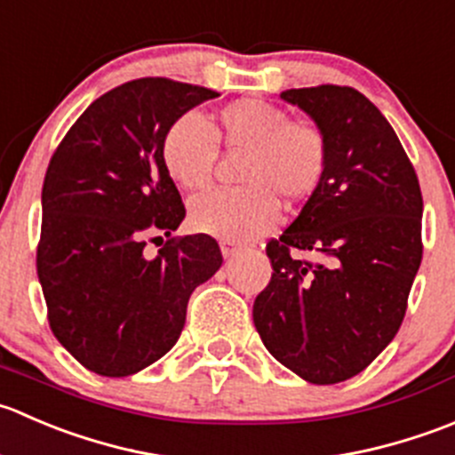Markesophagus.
<instances>
[{
  "instance_id": "1",
  "label": "esophagus",
  "mask_w": 455,
  "mask_h": 455,
  "mask_svg": "<svg viewBox=\"0 0 455 455\" xmlns=\"http://www.w3.org/2000/svg\"><path fill=\"white\" fill-rule=\"evenodd\" d=\"M238 250H241V245H236L234 241H221V251L226 259H234L238 254Z\"/></svg>"
}]
</instances>
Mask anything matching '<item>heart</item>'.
Listing matches in <instances>:
<instances>
[{
    "instance_id": "b5f03b06",
    "label": "heart",
    "mask_w": 455,
    "mask_h": 455,
    "mask_svg": "<svg viewBox=\"0 0 455 455\" xmlns=\"http://www.w3.org/2000/svg\"><path fill=\"white\" fill-rule=\"evenodd\" d=\"M243 155L236 190L199 196L190 221L199 232L223 241H251L272 229L287 204L309 199L327 170V139L314 124L290 121L281 108L260 99H238L223 108L210 128L196 112L170 124L161 143L164 165L174 183L201 192L212 183L217 146Z\"/></svg>"
}]
</instances>
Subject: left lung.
Instances as JSON below:
<instances>
[{
	"instance_id": "obj_1",
	"label": "left lung",
	"mask_w": 455,
	"mask_h": 455,
	"mask_svg": "<svg viewBox=\"0 0 455 455\" xmlns=\"http://www.w3.org/2000/svg\"><path fill=\"white\" fill-rule=\"evenodd\" d=\"M327 139V170L299 217L267 243L272 281L256 331L281 365L314 385L361 374L394 340L422 259V195L379 108L347 85L281 92ZM314 251L318 264L291 259Z\"/></svg>"
}]
</instances>
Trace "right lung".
Here are the masks:
<instances>
[{"mask_svg": "<svg viewBox=\"0 0 455 455\" xmlns=\"http://www.w3.org/2000/svg\"><path fill=\"white\" fill-rule=\"evenodd\" d=\"M214 90L146 76L85 108L48 164L37 276L61 345L99 376L137 374L174 347L195 287L221 267L208 234L168 241L155 259L146 236L186 219L161 156L165 130ZM161 238V236H159Z\"/></svg>", "mask_w": 455, "mask_h": 455, "instance_id": "1", "label": "right lung"}]
</instances>
